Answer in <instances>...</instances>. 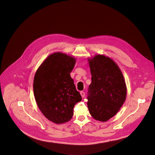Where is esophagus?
<instances>
[{
	"label": "esophagus",
	"instance_id": "34e87169",
	"mask_svg": "<svg viewBox=\"0 0 155 155\" xmlns=\"http://www.w3.org/2000/svg\"><path fill=\"white\" fill-rule=\"evenodd\" d=\"M80 94H81V96H82V97H84V96H85V93L84 92H83V91H81V93H80Z\"/></svg>",
	"mask_w": 155,
	"mask_h": 155
}]
</instances>
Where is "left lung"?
I'll list each match as a JSON object with an SVG mask.
<instances>
[{"label": "left lung", "instance_id": "8db88e82", "mask_svg": "<svg viewBox=\"0 0 155 155\" xmlns=\"http://www.w3.org/2000/svg\"><path fill=\"white\" fill-rule=\"evenodd\" d=\"M89 64L92 76L87 97L89 111L95 120L106 121L118 112L126 99L124 77L108 57L96 55Z\"/></svg>", "mask_w": 155, "mask_h": 155}]
</instances>
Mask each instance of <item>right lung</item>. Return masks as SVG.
I'll return each instance as SVG.
<instances>
[{"label": "right lung", "instance_id": "1", "mask_svg": "<svg viewBox=\"0 0 155 155\" xmlns=\"http://www.w3.org/2000/svg\"><path fill=\"white\" fill-rule=\"evenodd\" d=\"M75 63L74 58L56 52L46 58L35 72L33 89L36 103L45 117L54 123L69 121L74 105L82 99L70 76Z\"/></svg>", "mask_w": 155, "mask_h": 155}]
</instances>
